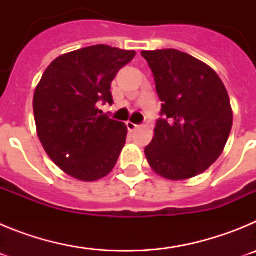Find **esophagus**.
<instances>
[{"instance_id":"esophagus-1","label":"esophagus","mask_w":256,"mask_h":256,"mask_svg":"<svg viewBox=\"0 0 256 256\" xmlns=\"http://www.w3.org/2000/svg\"><path fill=\"white\" fill-rule=\"evenodd\" d=\"M138 126H140L138 124H134V123H132V122H128V123H126V128H128V130H130V132H133V130H137Z\"/></svg>"}]
</instances>
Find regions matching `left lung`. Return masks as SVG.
Listing matches in <instances>:
<instances>
[{
    "label": "left lung",
    "mask_w": 256,
    "mask_h": 256,
    "mask_svg": "<svg viewBox=\"0 0 256 256\" xmlns=\"http://www.w3.org/2000/svg\"><path fill=\"white\" fill-rule=\"evenodd\" d=\"M162 118L144 148L151 168L168 180L196 177L216 162L232 130V108L224 84L210 66L178 50L142 51Z\"/></svg>",
    "instance_id": "8db88e82"
}]
</instances>
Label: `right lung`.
<instances>
[{
  "label": "right lung",
  "mask_w": 256,
  "mask_h": 256,
  "mask_svg": "<svg viewBox=\"0 0 256 256\" xmlns=\"http://www.w3.org/2000/svg\"><path fill=\"white\" fill-rule=\"evenodd\" d=\"M136 56L106 44L86 47L52 61L33 98L38 137L66 174L92 182L108 176L126 138V126L98 110L112 105V82Z\"/></svg>",
  "instance_id": "add662e5"
}]
</instances>
